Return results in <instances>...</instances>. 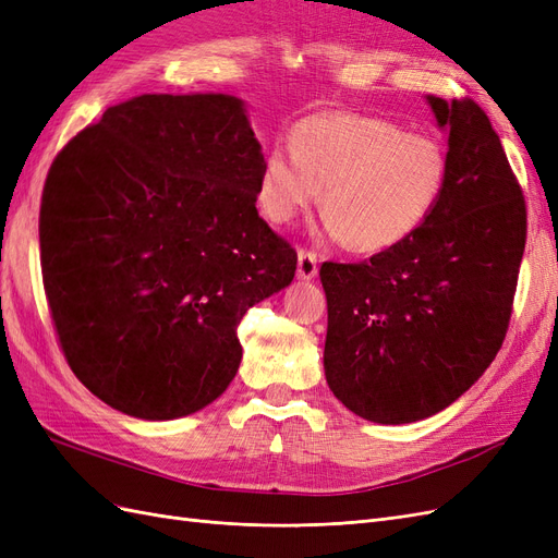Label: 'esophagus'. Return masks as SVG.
Returning a JSON list of instances; mask_svg holds the SVG:
<instances>
[{
    "label": "esophagus",
    "mask_w": 558,
    "mask_h": 558,
    "mask_svg": "<svg viewBox=\"0 0 558 558\" xmlns=\"http://www.w3.org/2000/svg\"><path fill=\"white\" fill-rule=\"evenodd\" d=\"M318 272V258L310 248L298 251V277L300 279H314Z\"/></svg>",
    "instance_id": "1"
}]
</instances>
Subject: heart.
<instances>
[{
    "label": "heart",
    "instance_id": "heart-1",
    "mask_svg": "<svg viewBox=\"0 0 558 558\" xmlns=\"http://www.w3.org/2000/svg\"><path fill=\"white\" fill-rule=\"evenodd\" d=\"M269 148L256 199L269 223L286 226L324 191V214L342 246L386 251L426 223L447 185V154L428 134L379 116L320 111Z\"/></svg>",
    "mask_w": 558,
    "mask_h": 558
}]
</instances>
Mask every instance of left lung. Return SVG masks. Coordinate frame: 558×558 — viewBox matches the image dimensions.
Masks as SVG:
<instances>
[{
	"instance_id": "left-lung-1",
	"label": "left lung",
	"mask_w": 558,
	"mask_h": 558,
	"mask_svg": "<svg viewBox=\"0 0 558 558\" xmlns=\"http://www.w3.org/2000/svg\"><path fill=\"white\" fill-rule=\"evenodd\" d=\"M449 130L447 185L426 223L363 263H324L330 391L375 424H412L463 396L510 326L526 199L484 109L428 97Z\"/></svg>"
}]
</instances>
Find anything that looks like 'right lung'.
Returning <instances> with one entry per match:
<instances>
[{
  "label": "right lung",
  "instance_id": "obj_1",
  "mask_svg": "<svg viewBox=\"0 0 558 558\" xmlns=\"http://www.w3.org/2000/svg\"><path fill=\"white\" fill-rule=\"evenodd\" d=\"M260 144L238 97L142 95L50 165L41 277L78 381L137 418L193 414L238 375V326L298 253L256 209Z\"/></svg>",
  "mask_w": 558,
  "mask_h": 558
}]
</instances>
